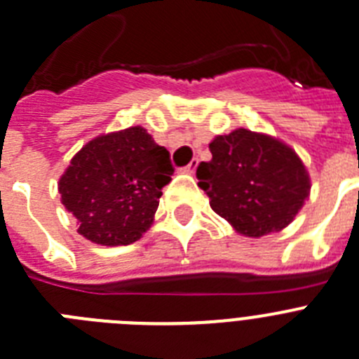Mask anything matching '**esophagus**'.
Instances as JSON below:
<instances>
[{
    "instance_id": "obj_1",
    "label": "esophagus",
    "mask_w": 359,
    "mask_h": 359,
    "mask_svg": "<svg viewBox=\"0 0 359 359\" xmlns=\"http://www.w3.org/2000/svg\"><path fill=\"white\" fill-rule=\"evenodd\" d=\"M196 167H198V159H192L191 163L187 165V167L182 168V172H185V174H194Z\"/></svg>"
}]
</instances>
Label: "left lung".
I'll return each mask as SVG.
<instances>
[{"mask_svg": "<svg viewBox=\"0 0 359 359\" xmlns=\"http://www.w3.org/2000/svg\"><path fill=\"white\" fill-rule=\"evenodd\" d=\"M198 187L238 234L262 238L283 231L311 194V177L296 150L274 136L236 128L209 143Z\"/></svg>", "mask_w": 359, "mask_h": 359, "instance_id": "obj_1", "label": "left lung"}]
</instances>
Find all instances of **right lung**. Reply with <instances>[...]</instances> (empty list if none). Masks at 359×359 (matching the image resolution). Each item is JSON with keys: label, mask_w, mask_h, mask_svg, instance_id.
<instances>
[{"label": "right lung", "mask_w": 359, "mask_h": 359, "mask_svg": "<svg viewBox=\"0 0 359 359\" xmlns=\"http://www.w3.org/2000/svg\"><path fill=\"white\" fill-rule=\"evenodd\" d=\"M172 174L168 150L137 125L85 143L61 174L57 191L78 219L79 234L118 247L149 231Z\"/></svg>", "instance_id": "add662e5"}]
</instances>
